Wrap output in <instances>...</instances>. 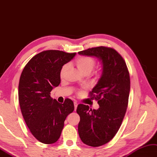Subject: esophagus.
<instances>
[{
	"instance_id": "esophagus-1",
	"label": "esophagus",
	"mask_w": 157,
	"mask_h": 157,
	"mask_svg": "<svg viewBox=\"0 0 157 157\" xmlns=\"http://www.w3.org/2000/svg\"><path fill=\"white\" fill-rule=\"evenodd\" d=\"M74 110L75 111L76 109H77V107H78V103H77V102H74Z\"/></svg>"
}]
</instances>
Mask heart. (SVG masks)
Instances as JSON below:
<instances>
[{
  "mask_svg": "<svg viewBox=\"0 0 157 157\" xmlns=\"http://www.w3.org/2000/svg\"><path fill=\"white\" fill-rule=\"evenodd\" d=\"M75 65L82 74H90L95 66V60L91 57H88V56H81V57H79L75 59ZM67 68V64L64 65L62 67L61 71H60V75L63 76Z\"/></svg>",
  "mask_w": 157,
  "mask_h": 157,
  "instance_id": "1",
  "label": "heart"
}]
</instances>
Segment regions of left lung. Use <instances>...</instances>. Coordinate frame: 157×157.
Here are the masks:
<instances>
[{
  "instance_id": "1",
  "label": "left lung",
  "mask_w": 157,
  "mask_h": 157,
  "mask_svg": "<svg viewBox=\"0 0 157 157\" xmlns=\"http://www.w3.org/2000/svg\"><path fill=\"white\" fill-rule=\"evenodd\" d=\"M82 56L98 58L101 74L91 92V98L98 100L99 107L91 109L79 104L78 133L82 141L91 147H99L114 137L122 123L128 105L130 77L126 63L113 48L99 46L79 52Z\"/></svg>"
}]
</instances>
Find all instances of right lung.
<instances>
[{
    "mask_svg": "<svg viewBox=\"0 0 157 157\" xmlns=\"http://www.w3.org/2000/svg\"><path fill=\"white\" fill-rule=\"evenodd\" d=\"M76 53L46 50L34 56L22 72L18 85V101L22 116L32 134L45 144L56 143L61 135L67 116L74 110V103H63L50 97L61 82L60 71Z\"/></svg>",
    "mask_w": 157,
    "mask_h": 157,
    "instance_id": "1",
    "label": "right lung"
}]
</instances>
